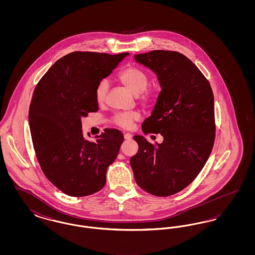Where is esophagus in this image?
<instances>
[{
	"instance_id": "34e87169",
	"label": "esophagus",
	"mask_w": 255,
	"mask_h": 255,
	"mask_svg": "<svg viewBox=\"0 0 255 255\" xmlns=\"http://www.w3.org/2000/svg\"><path fill=\"white\" fill-rule=\"evenodd\" d=\"M124 138L127 139V140L131 139V138H132V134L130 133H124Z\"/></svg>"
}]
</instances>
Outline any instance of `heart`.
Instances as JSON below:
<instances>
[{
	"label": "heart",
	"instance_id": "b5f03b06",
	"mask_svg": "<svg viewBox=\"0 0 255 255\" xmlns=\"http://www.w3.org/2000/svg\"><path fill=\"white\" fill-rule=\"evenodd\" d=\"M118 80L125 86L134 96L139 95V100L143 104H149L154 98L155 91L153 89H146L148 84V75L142 70L128 67L121 71L118 76ZM108 81L102 79L96 87L95 97L98 104L104 103L108 91ZM140 114L138 112H124L118 113L113 118V123L123 129H130L133 122L139 121Z\"/></svg>",
	"mask_w": 255,
	"mask_h": 255
}]
</instances>
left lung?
<instances>
[{
  "mask_svg": "<svg viewBox=\"0 0 255 255\" xmlns=\"http://www.w3.org/2000/svg\"><path fill=\"white\" fill-rule=\"evenodd\" d=\"M134 59L158 76L161 91L141 128L145 134L160 133L163 141L152 144L134 135L138 150L130 163L140 188L166 197L193 182L212 151L214 97L205 75L180 52L157 49Z\"/></svg>",
  "mask_w": 255,
  "mask_h": 255,
  "instance_id": "left-lung-1",
  "label": "left lung"
}]
</instances>
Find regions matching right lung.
Here are the masks:
<instances>
[{"label": "right lung", "mask_w": 255, "mask_h": 255, "mask_svg": "<svg viewBox=\"0 0 255 255\" xmlns=\"http://www.w3.org/2000/svg\"><path fill=\"white\" fill-rule=\"evenodd\" d=\"M127 55L74 51L56 61L35 87L28 112L32 143L45 176L65 194H94L106 183L123 134L106 129L91 142L81 119L97 112L96 87Z\"/></svg>", "instance_id": "1"}]
</instances>
